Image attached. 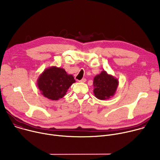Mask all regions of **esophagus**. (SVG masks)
Returning a JSON list of instances; mask_svg holds the SVG:
<instances>
[{
  "label": "esophagus",
  "mask_w": 160,
  "mask_h": 160,
  "mask_svg": "<svg viewBox=\"0 0 160 160\" xmlns=\"http://www.w3.org/2000/svg\"><path fill=\"white\" fill-rule=\"evenodd\" d=\"M80 82H82V83H84V82H86V79L85 78H82L81 80H80L79 81Z\"/></svg>",
  "instance_id": "esophagus-1"
}]
</instances>
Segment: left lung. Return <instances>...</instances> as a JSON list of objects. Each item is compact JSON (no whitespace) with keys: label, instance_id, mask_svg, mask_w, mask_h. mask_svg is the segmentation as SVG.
Here are the masks:
<instances>
[{"label":"left lung","instance_id":"8db88e82","mask_svg":"<svg viewBox=\"0 0 160 160\" xmlns=\"http://www.w3.org/2000/svg\"><path fill=\"white\" fill-rule=\"evenodd\" d=\"M118 85V79L108 74L104 70L94 78L93 92L94 96L100 100L108 99L114 96Z\"/></svg>","mask_w":160,"mask_h":160}]
</instances>
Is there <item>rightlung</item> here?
Instances as JSON below:
<instances>
[{
    "instance_id": "right-lung-1",
    "label": "right lung",
    "mask_w": 160,
    "mask_h": 160,
    "mask_svg": "<svg viewBox=\"0 0 160 160\" xmlns=\"http://www.w3.org/2000/svg\"><path fill=\"white\" fill-rule=\"evenodd\" d=\"M75 82L73 76L68 75L64 69L56 66L45 69L37 80L41 94L54 101L64 97L69 87Z\"/></svg>"
}]
</instances>
